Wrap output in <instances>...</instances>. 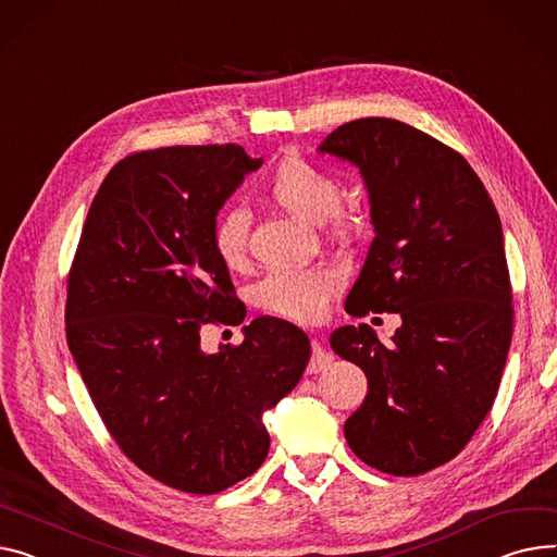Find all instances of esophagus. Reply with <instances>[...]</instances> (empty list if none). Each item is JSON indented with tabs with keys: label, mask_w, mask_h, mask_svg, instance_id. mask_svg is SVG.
I'll use <instances>...</instances> for the list:
<instances>
[{
	"label": "esophagus",
	"mask_w": 557,
	"mask_h": 557,
	"mask_svg": "<svg viewBox=\"0 0 557 557\" xmlns=\"http://www.w3.org/2000/svg\"><path fill=\"white\" fill-rule=\"evenodd\" d=\"M331 364V354L324 349V345L320 341H313V351H311V360H309V374H318L322 369H326Z\"/></svg>",
	"instance_id": "1"
}]
</instances>
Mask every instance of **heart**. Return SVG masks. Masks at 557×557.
Instances as JSON below:
<instances>
[{
	"instance_id": "obj_1",
	"label": "heart",
	"mask_w": 557,
	"mask_h": 557,
	"mask_svg": "<svg viewBox=\"0 0 557 557\" xmlns=\"http://www.w3.org/2000/svg\"><path fill=\"white\" fill-rule=\"evenodd\" d=\"M267 193L284 212L324 224L336 235L351 231L354 219L341 208V185L329 172L300 157H286L277 163L267 181ZM250 214L239 208L219 212L212 224V248L221 264L237 271L248 259ZM341 277L329 267L284 269L267 275L255 288L257 305L269 313L311 322L315 320L329 295L338 288Z\"/></svg>"
}]
</instances>
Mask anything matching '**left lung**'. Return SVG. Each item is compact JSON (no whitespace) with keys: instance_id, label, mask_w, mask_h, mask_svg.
Masks as SVG:
<instances>
[{"instance_id":"1","label":"left lung","mask_w":557,"mask_h":557,"mask_svg":"<svg viewBox=\"0 0 557 557\" xmlns=\"http://www.w3.org/2000/svg\"><path fill=\"white\" fill-rule=\"evenodd\" d=\"M318 150L360 170L372 206L376 237L345 309L403 320L392 347L367 324L331 333L369 383L345 438L381 472L423 474L466 448L499 389L512 336L502 221L459 152L400 121L345 123Z\"/></svg>"}]
</instances>
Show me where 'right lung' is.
I'll list each match as a JSON object with an SVG mask.
<instances>
[{
    "instance_id": "add662e5",
    "label": "right lung",
    "mask_w": 557,
    "mask_h": 557,
    "mask_svg": "<svg viewBox=\"0 0 557 557\" xmlns=\"http://www.w3.org/2000/svg\"><path fill=\"white\" fill-rule=\"evenodd\" d=\"M244 147L136 152L104 176L66 280V343L96 410L132 463L214 495L264 463L262 421L302 379L307 333L255 318L244 343L201 349L203 324H242L212 224L248 172Z\"/></svg>"
}]
</instances>
